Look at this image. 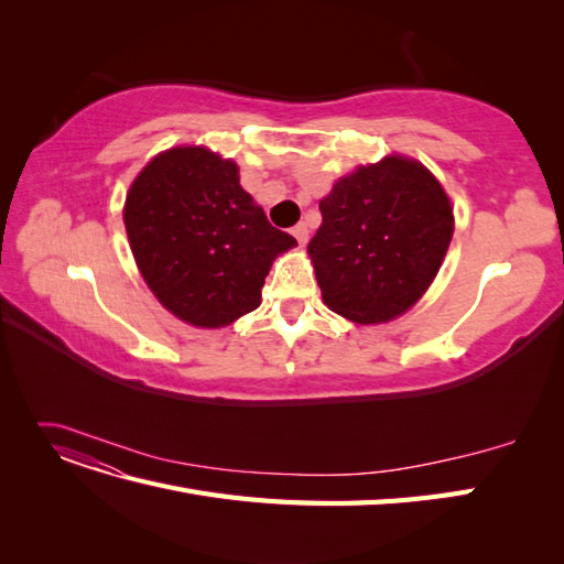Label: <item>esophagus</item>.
<instances>
[{
  "label": "esophagus",
  "instance_id": "esophagus-1",
  "mask_svg": "<svg viewBox=\"0 0 564 564\" xmlns=\"http://www.w3.org/2000/svg\"><path fill=\"white\" fill-rule=\"evenodd\" d=\"M292 235L296 237L299 245L303 247L305 242H308V226H305V224H296V226L292 228Z\"/></svg>",
  "mask_w": 564,
  "mask_h": 564
}]
</instances>
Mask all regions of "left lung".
<instances>
[{"instance_id": "left-lung-1", "label": "left lung", "mask_w": 564, "mask_h": 564, "mask_svg": "<svg viewBox=\"0 0 564 564\" xmlns=\"http://www.w3.org/2000/svg\"><path fill=\"white\" fill-rule=\"evenodd\" d=\"M319 212L308 253L322 299L360 324L388 322L414 305L437 275L454 232L442 185L404 158L340 178Z\"/></svg>"}]
</instances>
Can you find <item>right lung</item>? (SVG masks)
<instances>
[{
  "label": "right lung",
  "mask_w": 564,
  "mask_h": 564,
  "mask_svg": "<svg viewBox=\"0 0 564 564\" xmlns=\"http://www.w3.org/2000/svg\"><path fill=\"white\" fill-rule=\"evenodd\" d=\"M237 172L207 148H174L127 195L124 226L143 280L195 327H226L259 308L272 259L296 245L268 224Z\"/></svg>",
  "instance_id": "obj_1"
}]
</instances>
